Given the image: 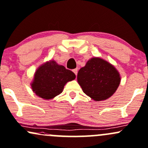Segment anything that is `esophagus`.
<instances>
[{"label": "esophagus", "instance_id": "34e87169", "mask_svg": "<svg viewBox=\"0 0 148 148\" xmlns=\"http://www.w3.org/2000/svg\"><path fill=\"white\" fill-rule=\"evenodd\" d=\"M73 71H74V73L76 74V76H77V73H78V69H77H77H73Z\"/></svg>", "mask_w": 148, "mask_h": 148}]
</instances>
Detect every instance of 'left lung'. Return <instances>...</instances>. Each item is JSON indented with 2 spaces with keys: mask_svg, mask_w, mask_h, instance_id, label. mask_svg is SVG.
Returning a JSON list of instances; mask_svg holds the SVG:
<instances>
[{
  "mask_svg": "<svg viewBox=\"0 0 148 148\" xmlns=\"http://www.w3.org/2000/svg\"><path fill=\"white\" fill-rule=\"evenodd\" d=\"M77 81L84 93L95 101H100L114 93L121 77L112 64L102 58H92L79 69Z\"/></svg>",
  "mask_w": 148,
  "mask_h": 148,
  "instance_id": "left-lung-1",
  "label": "left lung"
}]
</instances>
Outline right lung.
Returning a JSON list of instances; mask_svg holds the SVG:
<instances>
[{
    "mask_svg": "<svg viewBox=\"0 0 148 148\" xmlns=\"http://www.w3.org/2000/svg\"><path fill=\"white\" fill-rule=\"evenodd\" d=\"M75 78L74 72L59 65L56 61L50 60L36 71L32 88L40 98L50 100L60 94L66 83Z\"/></svg>",
    "mask_w": 148,
    "mask_h": 148,
    "instance_id": "add662e5",
    "label": "right lung"
}]
</instances>
